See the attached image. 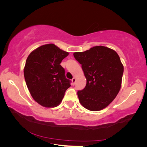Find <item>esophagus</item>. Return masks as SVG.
Listing matches in <instances>:
<instances>
[{
    "label": "esophagus",
    "instance_id": "34e87169",
    "mask_svg": "<svg viewBox=\"0 0 147 147\" xmlns=\"http://www.w3.org/2000/svg\"><path fill=\"white\" fill-rule=\"evenodd\" d=\"M75 82H76V78H73L72 79V82H73V85H74V84H75Z\"/></svg>",
    "mask_w": 147,
    "mask_h": 147
}]
</instances>
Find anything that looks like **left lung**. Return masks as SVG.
I'll use <instances>...</instances> for the list:
<instances>
[{"label": "left lung", "instance_id": "1", "mask_svg": "<svg viewBox=\"0 0 147 147\" xmlns=\"http://www.w3.org/2000/svg\"><path fill=\"white\" fill-rule=\"evenodd\" d=\"M73 55L87 80L85 88L77 93L81 105L93 111L106 108L121 87L124 67L118 54L108 47L95 46Z\"/></svg>", "mask_w": 147, "mask_h": 147}]
</instances>
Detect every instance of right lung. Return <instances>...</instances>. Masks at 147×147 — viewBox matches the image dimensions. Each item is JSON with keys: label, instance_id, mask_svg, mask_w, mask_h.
<instances>
[{"label": "right lung", "instance_id": "add662e5", "mask_svg": "<svg viewBox=\"0 0 147 147\" xmlns=\"http://www.w3.org/2000/svg\"><path fill=\"white\" fill-rule=\"evenodd\" d=\"M69 55L54 44L34 50L26 59L24 76L34 100L46 108L58 106L71 86L61 62Z\"/></svg>", "mask_w": 147, "mask_h": 147}]
</instances>
